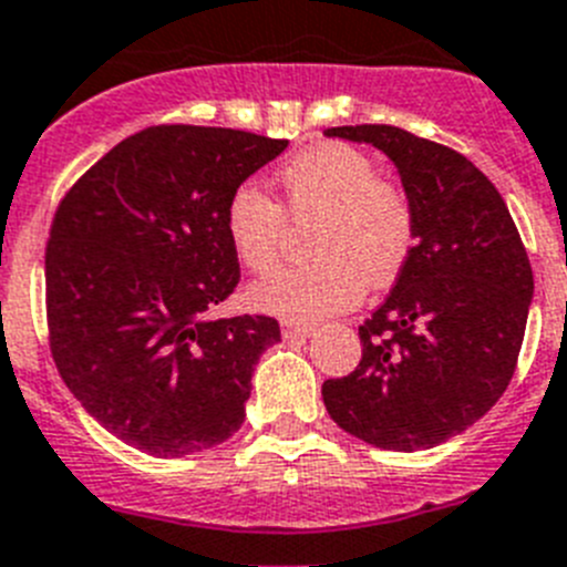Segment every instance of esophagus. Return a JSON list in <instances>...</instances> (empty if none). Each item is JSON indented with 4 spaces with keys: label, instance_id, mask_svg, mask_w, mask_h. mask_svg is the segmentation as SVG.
<instances>
[{
    "label": "esophagus",
    "instance_id": "34e87169",
    "mask_svg": "<svg viewBox=\"0 0 567 567\" xmlns=\"http://www.w3.org/2000/svg\"><path fill=\"white\" fill-rule=\"evenodd\" d=\"M313 333L311 324H299V322H282V337L285 339H308Z\"/></svg>",
    "mask_w": 567,
    "mask_h": 567
}]
</instances>
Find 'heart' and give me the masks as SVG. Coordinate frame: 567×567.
<instances>
[{"label": "heart", "mask_w": 567, "mask_h": 567, "mask_svg": "<svg viewBox=\"0 0 567 567\" xmlns=\"http://www.w3.org/2000/svg\"><path fill=\"white\" fill-rule=\"evenodd\" d=\"M288 216L322 219L313 236L319 262L279 270L250 288L254 308L288 322H317L348 311L365 297V285H388L405 268L416 223L405 190L379 176L365 151L328 142L290 159L279 171ZM288 216L256 185L236 188L225 228L243 265L270 274L282 259Z\"/></svg>", "instance_id": "b5f03b06"}]
</instances>
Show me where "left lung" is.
Wrapping results in <instances>:
<instances>
[{
    "mask_svg": "<svg viewBox=\"0 0 567 567\" xmlns=\"http://www.w3.org/2000/svg\"><path fill=\"white\" fill-rule=\"evenodd\" d=\"M396 165L416 243L359 324L357 371L328 379L331 420L385 451L436 447L496 405L519 359L534 274L508 205L462 154L393 125L328 127Z\"/></svg>",
    "mask_w": 567,
    "mask_h": 567,
    "instance_id": "8db88e82",
    "label": "left lung"
}]
</instances>
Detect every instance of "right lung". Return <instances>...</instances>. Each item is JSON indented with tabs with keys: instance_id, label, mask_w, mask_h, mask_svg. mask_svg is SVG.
Here are the masks:
<instances>
[{
	"instance_id": "1",
	"label": "right lung",
	"mask_w": 567,
	"mask_h": 567,
	"mask_svg": "<svg viewBox=\"0 0 567 567\" xmlns=\"http://www.w3.org/2000/svg\"><path fill=\"white\" fill-rule=\"evenodd\" d=\"M285 147L234 127H145L59 202L45 250L53 362L125 445L174 460L243 427L279 322L210 317L239 285L225 210Z\"/></svg>"
}]
</instances>
